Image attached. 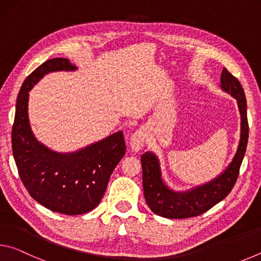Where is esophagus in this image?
Here are the masks:
<instances>
[{
  "instance_id": "esophagus-1",
  "label": "esophagus",
  "mask_w": 261,
  "mask_h": 261,
  "mask_svg": "<svg viewBox=\"0 0 261 261\" xmlns=\"http://www.w3.org/2000/svg\"><path fill=\"white\" fill-rule=\"evenodd\" d=\"M146 135L147 132L144 127L137 130L130 138V148L132 152H139L141 148L144 147L145 141H146Z\"/></svg>"
}]
</instances>
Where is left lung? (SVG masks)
<instances>
[{"label": "left lung", "mask_w": 261, "mask_h": 261, "mask_svg": "<svg viewBox=\"0 0 261 261\" xmlns=\"http://www.w3.org/2000/svg\"><path fill=\"white\" fill-rule=\"evenodd\" d=\"M220 82L221 90L236 99L241 114V136L235 155L226 169L210 182L185 191H175L163 180L158 156L153 152H145L141 155L144 196L148 207L156 215L167 219L200 215L223 200L236 183L249 138L246 99L241 83L226 68L222 70Z\"/></svg>", "instance_id": "1"}]
</instances>
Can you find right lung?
Here are the masks:
<instances>
[{
    "mask_svg": "<svg viewBox=\"0 0 261 261\" xmlns=\"http://www.w3.org/2000/svg\"><path fill=\"white\" fill-rule=\"evenodd\" d=\"M77 69L68 59L56 57L25 79L17 98L11 137L17 169L31 197L46 208L67 215L87 213L99 205L126 149L122 131L70 153L53 151L35 138L29 120V92L47 73Z\"/></svg>",
    "mask_w": 261,
    "mask_h": 261,
    "instance_id": "obj_1",
    "label": "right lung"
}]
</instances>
